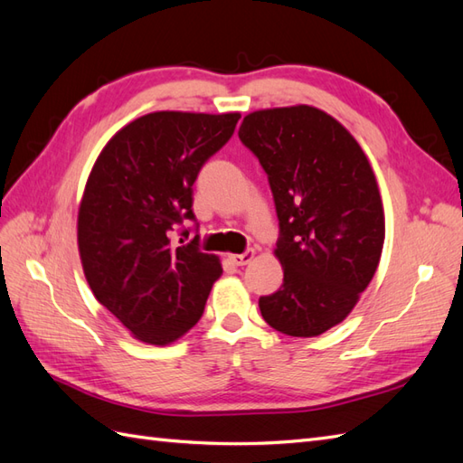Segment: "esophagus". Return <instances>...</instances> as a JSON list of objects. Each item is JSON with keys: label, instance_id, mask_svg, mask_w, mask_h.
<instances>
[{"label": "esophagus", "instance_id": "obj_1", "mask_svg": "<svg viewBox=\"0 0 463 463\" xmlns=\"http://www.w3.org/2000/svg\"><path fill=\"white\" fill-rule=\"evenodd\" d=\"M229 260L234 266H246L254 260V250H244L242 254H231Z\"/></svg>", "mask_w": 463, "mask_h": 463}]
</instances>
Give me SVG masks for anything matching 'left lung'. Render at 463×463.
Segmentation results:
<instances>
[{
    "label": "left lung",
    "mask_w": 463,
    "mask_h": 463,
    "mask_svg": "<svg viewBox=\"0 0 463 463\" xmlns=\"http://www.w3.org/2000/svg\"><path fill=\"white\" fill-rule=\"evenodd\" d=\"M239 138L268 174L279 221L283 283L260 298V311L288 336L323 335L350 315L382 258L372 165L348 130L311 105L246 115Z\"/></svg>",
    "instance_id": "left-lung-1"
}]
</instances>
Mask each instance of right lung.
<instances>
[{"label": "right lung", "instance_id": "obj_1", "mask_svg": "<svg viewBox=\"0 0 463 463\" xmlns=\"http://www.w3.org/2000/svg\"><path fill=\"white\" fill-rule=\"evenodd\" d=\"M239 113L156 111L135 118L93 164L78 211V248L96 299L148 345H170L205 309L222 274L199 234L174 241L194 215V184L234 133Z\"/></svg>", "mask_w": 463, "mask_h": 463}]
</instances>
